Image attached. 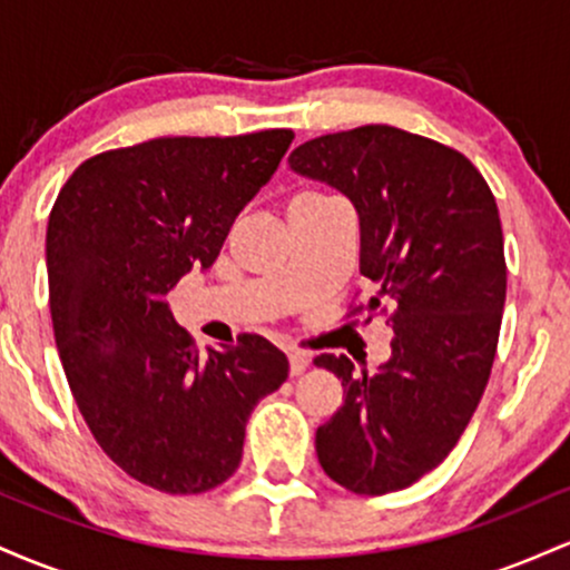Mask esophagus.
Instances as JSON below:
<instances>
[{"label": "esophagus", "mask_w": 570, "mask_h": 570, "mask_svg": "<svg viewBox=\"0 0 570 570\" xmlns=\"http://www.w3.org/2000/svg\"><path fill=\"white\" fill-rule=\"evenodd\" d=\"M307 364H311V358H307V353L303 351H289V372L292 375H303L307 370Z\"/></svg>", "instance_id": "esophagus-1"}]
</instances>
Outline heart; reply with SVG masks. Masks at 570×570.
<instances>
[{
    "mask_svg": "<svg viewBox=\"0 0 570 570\" xmlns=\"http://www.w3.org/2000/svg\"><path fill=\"white\" fill-rule=\"evenodd\" d=\"M318 200H330V195L313 193V189H307V193H299V195H294V198H292V203H318Z\"/></svg>",
    "mask_w": 570,
    "mask_h": 570,
    "instance_id": "1",
    "label": "heart"
}]
</instances>
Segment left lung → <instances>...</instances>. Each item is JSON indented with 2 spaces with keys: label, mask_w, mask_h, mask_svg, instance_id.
Listing matches in <instances>:
<instances>
[{
  "label": "left lung",
  "mask_w": 570,
  "mask_h": 570,
  "mask_svg": "<svg viewBox=\"0 0 570 570\" xmlns=\"http://www.w3.org/2000/svg\"><path fill=\"white\" fill-rule=\"evenodd\" d=\"M289 166L356 206L370 299L348 318L381 311L394 330L377 372L316 356L345 385L318 463L351 493L402 490L450 455L485 394L507 299L499 206L466 155L394 126L318 136Z\"/></svg>",
  "instance_id": "left-lung-1"
}]
</instances>
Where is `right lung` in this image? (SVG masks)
Returning <instances> with one entry per match:
<instances>
[{
  "instance_id": "add662e5",
  "label": "right lung",
  "mask_w": 570,
  "mask_h": 570,
  "mask_svg": "<svg viewBox=\"0 0 570 570\" xmlns=\"http://www.w3.org/2000/svg\"><path fill=\"white\" fill-rule=\"evenodd\" d=\"M292 139L271 128L107 149L53 203L45 254L58 356L90 434L141 485L174 495L222 485L252 410L289 375L263 335L200 356L166 294L214 265Z\"/></svg>"
}]
</instances>
